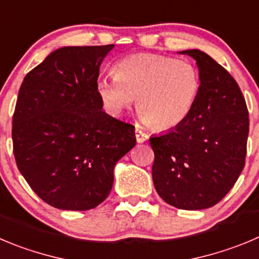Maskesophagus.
<instances>
[{"instance_id":"1","label":"esophagus","mask_w":259,"mask_h":259,"mask_svg":"<svg viewBox=\"0 0 259 259\" xmlns=\"http://www.w3.org/2000/svg\"><path fill=\"white\" fill-rule=\"evenodd\" d=\"M135 134H136V141L139 142V144H142V142H145L146 140H148V135L144 131H141V128L140 127H136Z\"/></svg>"}]
</instances>
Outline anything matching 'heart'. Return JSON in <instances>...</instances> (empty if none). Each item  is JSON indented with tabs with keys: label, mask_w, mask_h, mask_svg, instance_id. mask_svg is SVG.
<instances>
[{
	"label": "heart",
	"mask_w": 259,
	"mask_h": 259,
	"mask_svg": "<svg viewBox=\"0 0 259 259\" xmlns=\"http://www.w3.org/2000/svg\"><path fill=\"white\" fill-rule=\"evenodd\" d=\"M113 77L99 78L96 91L104 109L119 115L137 99L140 119L159 131L184 124L201 92L200 72L189 60L156 54H134L120 59Z\"/></svg>",
	"instance_id": "b5f03b06"
}]
</instances>
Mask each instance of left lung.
Listing matches in <instances>:
<instances>
[{
    "label": "left lung",
    "instance_id": "8db88e82",
    "mask_svg": "<svg viewBox=\"0 0 259 259\" xmlns=\"http://www.w3.org/2000/svg\"><path fill=\"white\" fill-rule=\"evenodd\" d=\"M180 54L196 61L201 92L184 124L150 137L153 182L165 203L199 210L222 200L240 176L249 114L238 83L224 66L200 50Z\"/></svg>",
    "mask_w": 259,
    "mask_h": 259
}]
</instances>
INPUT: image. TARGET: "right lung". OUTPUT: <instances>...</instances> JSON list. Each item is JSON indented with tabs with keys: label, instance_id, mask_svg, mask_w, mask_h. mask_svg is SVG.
Listing matches in <instances>:
<instances>
[{
	"label": "right lung",
	"instance_id": "add662e5",
	"mask_svg": "<svg viewBox=\"0 0 259 259\" xmlns=\"http://www.w3.org/2000/svg\"><path fill=\"white\" fill-rule=\"evenodd\" d=\"M114 49L66 46L25 75L13 118L19 170L58 209L89 210L108 198L114 167L136 145L135 127L103 110L96 82Z\"/></svg>",
	"mask_w": 259,
	"mask_h": 259
}]
</instances>
